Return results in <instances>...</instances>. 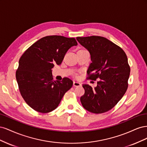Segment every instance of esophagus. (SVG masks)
<instances>
[{
	"mask_svg": "<svg viewBox=\"0 0 147 147\" xmlns=\"http://www.w3.org/2000/svg\"><path fill=\"white\" fill-rule=\"evenodd\" d=\"M82 84L78 82H74V86H81Z\"/></svg>",
	"mask_w": 147,
	"mask_h": 147,
	"instance_id": "1",
	"label": "esophagus"
}]
</instances>
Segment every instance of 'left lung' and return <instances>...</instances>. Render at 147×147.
I'll return each mask as SVG.
<instances>
[{"mask_svg": "<svg viewBox=\"0 0 147 147\" xmlns=\"http://www.w3.org/2000/svg\"><path fill=\"white\" fill-rule=\"evenodd\" d=\"M90 52L91 63L88 69L89 79L99 78L97 86L83 84L84 94L80 97L83 107L93 113H102L113 108L125 94L130 67L122 49L100 36L76 38Z\"/></svg>", "mask_w": 147, "mask_h": 147, "instance_id": "obj_1", "label": "left lung"}]
</instances>
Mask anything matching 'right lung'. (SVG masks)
<instances>
[{
	"label": "right lung",
	"instance_id": "obj_1",
	"mask_svg": "<svg viewBox=\"0 0 147 147\" xmlns=\"http://www.w3.org/2000/svg\"><path fill=\"white\" fill-rule=\"evenodd\" d=\"M77 45L74 38L50 35L35 42L21 56L16 78L22 97L31 108L46 113L57 107L73 82L67 77L54 81L51 69L60 65L69 49Z\"/></svg>",
	"mask_w": 147,
	"mask_h": 147
}]
</instances>
